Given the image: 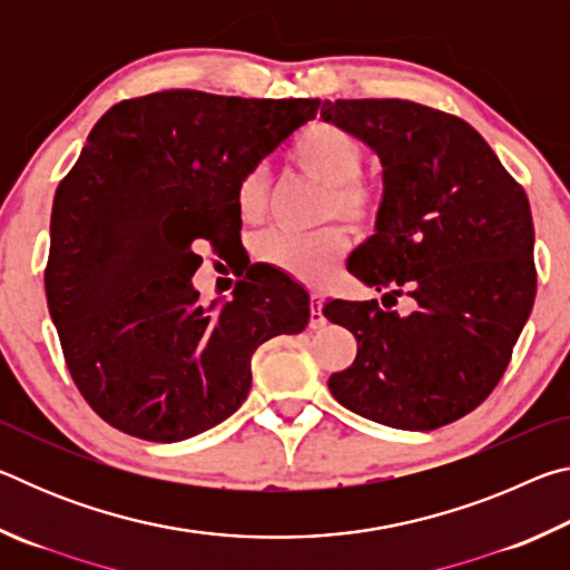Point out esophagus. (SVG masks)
Listing matches in <instances>:
<instances>
[{"mask_svg": "<svg viewBox=\"0 0 570 570\" xmlns=\"http://www.w3.org/2000/svg\"><path fill=\"white\" fill-rule=\"evenodd\" d=\"M324 324L326 316L322 314V294L312 292V296H308V326H312V330H322Z\"/></svg>", "mask_w": 570, "mask_h": 570, "instance_id": "1", "label": "esophagus"}]
</instances>
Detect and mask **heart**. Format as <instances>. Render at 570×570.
<instances>
[{"instance_id":"heart-1","label":"heart","mask_w":570,"mask_h":570,"mask_svg":"<svg viewBox=\"0 0 570 570\" xmlns=\"http://www.w3.org/2000/svg\"><path fill=\"white\" fill-rule=\"evenodd\" d=\"M292 166L324 186L322 218H342L352 226H370L380 214V193L364 180L362 142L350 130L330 120H316L298 132L292 150ZM268 208V176L264 168H250L236 186V210L246 224H258ZM258 264H266L304 284H322L332 276L346 254V234L340 226H326L306 236L268 230L250 246Z\"/></svg>"}]
</instances>
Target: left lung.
<instances>
[{"label": "left lung", "mask_w": 570, "mask_h": 570, "mask_svg": "<svg viewBox=\"0 0 570 570\" xmlns=\"http://www.w3.org/2000/svg\"><path fill=\"white\" fill-rule=\"evenodd\" d=\"M322 118L377 153L384 180L377 230L346 268L387 308L324 304L356 336V360L330 390L366 420L438 430L495 390L533 308L528 196L455 115L392 98L326 100ZM400 295L413 298L410 315L391 312Z\"/></svg>", "instance_id": "obj_1"}]
</instances>
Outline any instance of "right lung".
<instances>
[{"mask_svg": "<svg viewBox=\"0 0 570 570\" xmlns=\"http://www.w3.org/2000/svg\"><path fill=\"white\" fill-rule=\"evenodd\" d=\"M320 100L163 90L95 122L60 180L45 292L85 402L125 435L178 442L234 414L250 356L308 322V294L256 266L228 302L200 304L196 248L240 238L236 186Z\"/></svg>", "mask_w": 570, "mask_h": 570, "instance_id": "right-lung-1", "label": "right lung"}]
</instances>
